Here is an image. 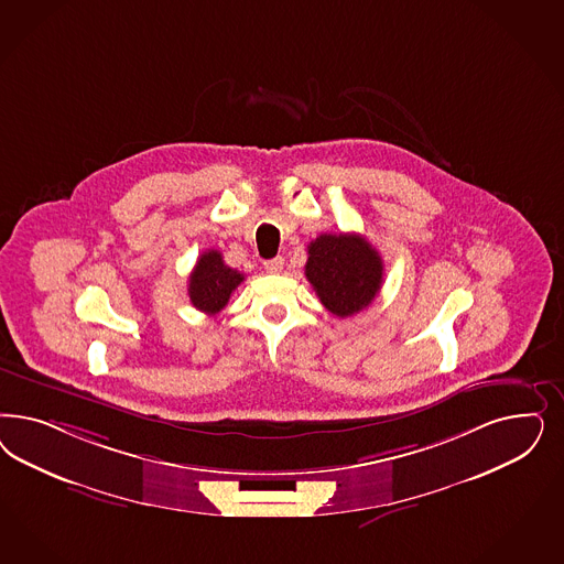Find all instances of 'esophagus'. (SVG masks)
<instances>
[{"label": "esophagus", "mask_w": 564, "mask_h": 564, "mask_svg": "<svg viewBox=\"0 0 564 564\" xmlns=\"http://www.w3.org/2000/svg\"><path fill=\"white\" fill-rule=\"evenodd\" d=\"M263 265H265V270L270 273H280L284 270V259L282 257H273V259H268Z\"/></svg>", "instance_id": "1"}]
</instances>
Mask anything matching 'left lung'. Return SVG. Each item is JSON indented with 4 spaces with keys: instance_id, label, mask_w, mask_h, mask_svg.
Returning a JSON list of instances; mask_svg holds the SVG:
<instances>
[{
    "instance_id": "obj_1",
    "label": "left lung",
    "mask_w": 564,
    "mask_h": 564,
    "mask_svg": "<svg viewBox=\"0 0 564 564\" xmlns=\"http://www.w3.org/2000/svg\"><path fill=\"white\" fill-rule=\"evenodd\" d=\"M305 275L322 305L336 317L367 310L382 289L380 253L359 235H319L311 240Z\"/></svg>"
}]
</instances>
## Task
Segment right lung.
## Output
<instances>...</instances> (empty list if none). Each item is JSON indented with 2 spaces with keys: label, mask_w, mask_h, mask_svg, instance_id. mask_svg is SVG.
Segmentation results:
<instances>
[{
  "label": "right lung",
  "mask_w": 564,
  "mask_h": 564,
  "mask_svg": "<svg viewBox=\"0 0 564 564\" xmlns=\"http://www.w3.org/2000/svg\"><path fill=\"white\" fill-rule=\"evenodd\" d=\"M242 280L245 275L228 268L219 251H205L188 278L191 303L207 315H216L228 305L230 294L237 291Z\"/></svg>",
  "instance_id": "obj_1"
}]
</instances>
